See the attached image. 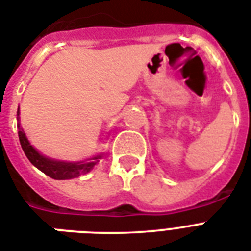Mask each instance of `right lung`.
<instances>
[{"label":"right lung","instance_id":"right-lung-1","mask_svg":"<svg viewBox=\"0 0 251 251\" xmlns=\"http://www.w3.org/2000/svg\"><path fill=\"white\" fill-rule=\"evenodd\" d=\"M17 114L18 121H19V108H18ZM18 135H19L22 149L25 151L27 159L31 161V164L35 165L43 173H45V175L54 179H72L82 175H87L88 172L92 171V168L98 164L102 157L101 153H99L96 156L87 159L86 161L56 160V159H52V157L41 155L33 146H31L19 122H18Z\"/></svg>","mask_w":251,"mask_h":251}]
</instances>
